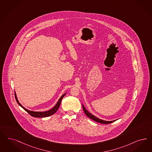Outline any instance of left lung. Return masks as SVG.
I'll list each match as a JSON object with an SVG mask.
<instances>
[{"mask_svg": "<svg viewBox=\"0 0 152 152\" xmlns=\"http://www.w3.org/2000/svg\"><path fill=\"white\" fill-rule=\"evenodd\" d=\"M83 108L84 112H85V113L86 114V115H87L90 119L95 121H96V122H99V123H100V124H108L112 123V122H115V121L117 120H115L108 121H104L103 120H101V119H100L99 118L95 117V115H92L91 113H90V112H89L88 110H86V108H85V107H84V105L83 104Z\"/></svg>", "mask_w": 152, "mask_h": 152, "instance_id": "8db88e82", "label": "left lung"}]
</instances>
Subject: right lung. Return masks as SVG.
Instances as JSON below:
<instances>
[{
	"mask_svg": "<svg viewBox=\"0 0 152 152\" xmlns=\"http://www.w3.org/2000/svg\"><path fill=\"white\" fill-rule=\"evenodd\" d=\"M66 93L62 95L61 98H59V99L58 100L57 104L55 105V106L54 107H53L52 109H50V110H47V111H45V112H35V111H32V110H28L26 108H25V107H23L22 105L20 103V102H18V99L17 98V95H16V93L15 92V98H16V101L17 102V103L19 104L20 106H21V107L25 110L28 113H29L30 115L32 116V117H48V116H50V115H52L54 114L57 111L60 105H61V101L63 99L64 96L66 95Z\"/></svg>",
	"mask_w": 152,
	"mask_h": 152,
	"instance_id": "right-lung-1",
	"label": "right lung"
}]
</instances>
